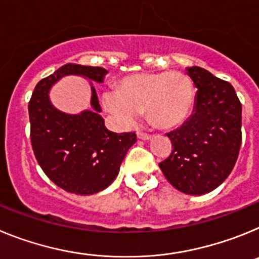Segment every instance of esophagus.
Wrapping results in <instances>:
<instances>
[{
    "label": "esophagus",
    "instance_id": "esophagus-1",
    "mask_svg": "<svg viewBox=\"0 0 259 259\" xmlns=\"http://www.w3.org/2000/svg\"><path fill=\"white\" fill-rule=\"evenodd\" d=\"M137 137H139L140 140L148 141V140H150V139H152V135L144 134V132H137Z\"/></svg>",
    "mask_w": 259,
    "mask_h": 259
}]
</instances>
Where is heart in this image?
Listing matches in <instances>:
<instances>
[{"label": "heart", "instance_id": "1", "mask_svg": "<svg viewBox=\"0 0 259 259\" xmlns=\"http://www.w3.org/2000/svg\"><path fill=\"white\" fill-rule=\"evenodd\" d=\"M194 100L193 81L179 71L127 75L119 80L116 89L101 96L106 113L123 128L132 127L143 110L155 127L178 128L191 116Z\"/></svg>", "mask_w": 259, "mask_h": 259}]
</instances>
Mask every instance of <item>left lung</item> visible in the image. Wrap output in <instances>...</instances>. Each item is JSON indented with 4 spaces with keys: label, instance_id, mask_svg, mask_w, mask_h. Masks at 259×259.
Masks as SVG:
<instances>
[{
    "label": "left lung",
    "instance_id": "obj_1",
    "mask_svg": "<svg viewBox=\"0 0 259 259\" xmlns=\"http://www.w3.org/2000/svg\"><path fill=\"white\" fill-rule=\"evenodd\" d=\"M197 88L193 113L175 131L170 157L159 163L174 188L201 196L218 188L236 163L241 145V104L228 81L198 66L187 67Z\"/></svg>",
    "mask_w": 259,
    "mask_h": 259
}]
</instances>
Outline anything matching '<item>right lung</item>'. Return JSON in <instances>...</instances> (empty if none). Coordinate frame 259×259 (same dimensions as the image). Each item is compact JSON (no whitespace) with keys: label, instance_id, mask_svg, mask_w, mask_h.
I'll use <instances>...</instances> for the list:
<instances>
[{"label":"right lung","instance_id":"obj_1","mask_svg":"<svg viewBox=\"0 0 259 259\" xmlns=\"http://www.w3.org/2000/svg\"><path fill=\"white\" fill-rule=\"evenodd\" d=\"M75 74L90 81L91 110L67 114L50 101V89L63 76ZM107 70L67 63L40 80L28 105L31 143L42 171L59 188L89 196L107 188L119 174L128 149L136 143L134 132L115 134L105 127L92 81L104 83Z\"/></svg>","mask_w":259,"mask_h":259}]
</instances>
